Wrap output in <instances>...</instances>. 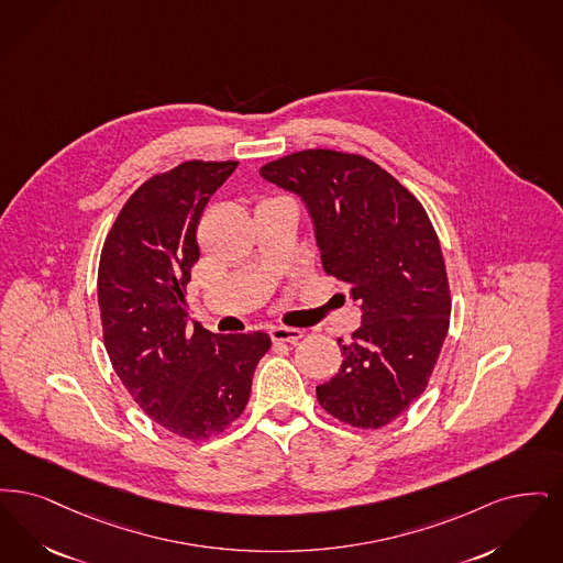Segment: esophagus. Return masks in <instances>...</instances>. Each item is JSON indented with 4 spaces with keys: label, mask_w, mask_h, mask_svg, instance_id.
<instances>
[{
    "label": "esophagus",
    "mask_w": 563,
    "mask_h": 563,
    "mask_svg": "<svg viewBox=\"0 0 563 563\" xmlns=\"http://www.w3.org/2000/svg\"><path fill=\"white\" fill-rule=\"evenodd\" d=\"M271 339H273V343H290L296 344L302 336H305V332L302 330H298V328H284V325H277V328H271Z\"/></svg>",
    "instance_id": "1"
}]
</instances>
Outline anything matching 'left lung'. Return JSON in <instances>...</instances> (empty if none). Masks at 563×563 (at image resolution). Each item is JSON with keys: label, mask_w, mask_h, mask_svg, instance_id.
Instances as JSON below:
<instances>
[{"label": "left lung", "mask_w": 563, "mask_h": 563, "mask_svg": "<svg viewBox=\"0 0 563 563\" xmlns=\"http://www.w3.org/2000/svg\"><path fill=\"white\" fill-rule=\"evenodd\" d=\"M263 178L294 191L316 224L323 271L362 307L343 366L318 387L344 424L380 429L427 389L450 325V286L422 203L364 155L307 148L273 159Z\"/></svg>", "instance_id": "left-lung-1"}]
</instances>
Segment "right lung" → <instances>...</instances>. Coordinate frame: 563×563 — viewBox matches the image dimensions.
<instances>
[{
	"label": "right lung",
	"instance_id": "1",
	"mask_svg": "<svg viewBox=\"0 0 563 563\" xmlns=\"http://www.w3.org/2000/svg\"><path fill=\"white\" fill-rule=\"evenodd\" d=\"M238 162L191 159L151 176L113 222L98 263L102 341L141 410L178 438L210 440L245 410L265 332L187 325L197 224Z\"/></svg>",
	"mask_w": 563,
	"mask_h": 563
}]
</instances>
